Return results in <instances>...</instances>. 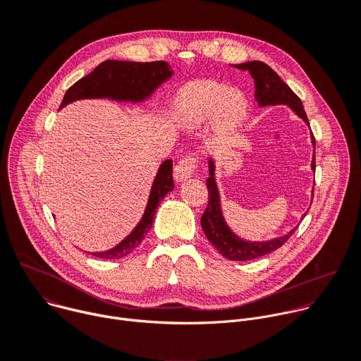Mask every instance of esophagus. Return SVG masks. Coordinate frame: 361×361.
<instances>
[{
  "label": "esophagus",
  "mask_w": 361,
  "mask_h": 361,
  "mask_svg": "<svg viewBox=\"0 0 361 361\" xmlns=\"http://www.w3.org/2000/svg\"><path fill=\"white\" fill-rule=\"evenodd\" d=\"M197 167V160L194 157L181 159L174 167V178L176 181H185L192 176L194 169Z\"/></svg>",
  "instance_id": "34e87169"
}]
</instances>
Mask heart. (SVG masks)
<instances>
[{
    "label": "heart",
    "instance_id": "b5f03b06",
    "mask_svg": "<svg viewBox=\"0 0 361 361\" xmlns=\"http://www.w3.org/2000/svg\"><path fill=\"white\" fill-rule=\"evenodd\" d=\"M247 113V99L217 81H200L187 88L176 101L173 118L183 130H194L216 121L220 130L237 126Z\"/></svg>",
    "mask_w": 361,
    "mask_h": 361
}]
</instances>
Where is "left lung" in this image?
Here are the masks:
<instances>
[{
	"mask_svg": "<svg viewBox=\"0 0 361 361\" xmlns=\"http://www.w3.org/2000/svg\"><path fill=\"white\" fill-rule=\"evenodd\" d=\"M231 67L248 71L254 80V98L259 107L267 106H287L297 117H300L308 127V118L305 116L301 99L293 92V90L279 77V74L262 61H247L243 64H231ZM312 134L313 148H316L314 135ZM312 170H316V157L313 154ZM209 205L201 216V228L207 240L216 247V250L231 262H247L263 257L277 248H280L295 231L290 230L287 234L267 240V241H250L237 235L226 221L221 209L220 191L216 181V160L213 156L209 157ZM307 214V213H305ZM304 214V216H305ZM302 216V217H304Z\"/></svg>",
	"mask_w": 361,
	"mask_h": 361,
	"instance_id": "left-lung-1",
	"label": "left lung"
}]
</instances>
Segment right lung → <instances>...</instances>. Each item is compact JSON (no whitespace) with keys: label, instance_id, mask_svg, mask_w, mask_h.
<instances>
[{"label":"right lung","instance_id":"add662e5","mask_svg":"<svg viewBox=\"0 0 361 361\" xmlns=\"http://www.w3.org/2000/svg\"><path fill=\"white\" fill-rule=\"evenodd\" d=\"M174 75L171 66L166 61L135 63L106 60L92 73L71 85L61 101L60 110L78 99H113L117 102L140 104L147 101L157 88ZM174 190L173 160L160 164L154 177L145 210L137 226L117 245L104 251H85L104 260H116L133 252L144 240L152 226L154 213L163 198Z\"/></svg>","mask_w":361,"mask_h":361}]
</instances>
